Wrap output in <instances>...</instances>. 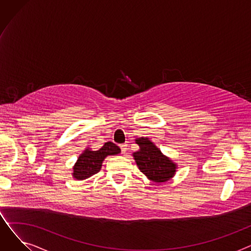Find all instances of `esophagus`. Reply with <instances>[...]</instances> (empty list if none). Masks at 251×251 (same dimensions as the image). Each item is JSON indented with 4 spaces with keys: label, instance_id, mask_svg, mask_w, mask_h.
Here are the masks:
<instances>
[{
    "label": "esophagus",
    "instance_id": "obj_1",
    "mask_svg": "<svg viewBox=\"0 0 251 251\" xmlns=\"http://www.w3.org/2000/svg\"><path fill=\"white\" fill-rule=\"evenodd\" d=\"M120 148H121V151H122V153H125V152L127 151V150H128V144H126V143L121 144Z\"/></svg>",
    "mask_w": 251,
    "mask_h": 251
}]
</instances>
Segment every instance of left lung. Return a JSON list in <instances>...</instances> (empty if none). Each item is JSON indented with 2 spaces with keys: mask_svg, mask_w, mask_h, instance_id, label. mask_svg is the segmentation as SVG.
I'll return each mask as SVG.
<instances>
[{
  "mask_svg": "<svg viewBox=\"0 0 251 251\" xmlns=\"http://www.w3.org/2000/svg\"><path fill=\"white\" fill-rule=\"evenodd\" d=\"M135 141L140 150L133 153L134 160L139 170L150 180L163 183L175 175L177 165L164 155L153 142L147 137L137 138Z\"/></svg>",
  "mask_w": 251,
  "mask_h": 251,
  "instance_id": "8db88e82",
  "label": "left lung"
}]
</instances>
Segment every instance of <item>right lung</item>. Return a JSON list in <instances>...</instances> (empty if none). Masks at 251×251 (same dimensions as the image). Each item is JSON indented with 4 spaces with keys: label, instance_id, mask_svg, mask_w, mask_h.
Masks as SVG:
<instances>
[{
    "label": "right lung",
    "instance_id": "obj_1",
    "mask_svg": "<svg viewBox=\"0 0 251 251\" xmlns=\"http://www.w3.org/2000/svg\"><path fill=\"white\" fill-rule=\"evenodd\" d=\"M121 150L115 143L105 142L99 151H90L86 149L83 153L79 155L76 164L73 167V177L77 180H84L100 172L101 164L105 156L120 153Z\"/></svg>",
    "mask_w": 251,
    "mask_h": 251
}]
</instances>
